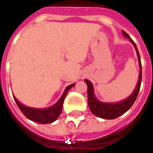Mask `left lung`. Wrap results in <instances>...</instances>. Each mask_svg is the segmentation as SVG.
<instances>
[{"instance_id": "1", "label": "left lung", "mask_w": 153, "mask_h": 153, "mask_svg": "<svg viewBox=\"0 0 153 153\" xmlns=\"http://www.w3.org/2000/svg\"><path fill=\"white\" fill-rule=\"evenodd\" d=\"M122 34L124 37L128 38L129 40V42L135 47L138 57L139 68H140L137 84L134 91L131 93V95L129 97H128L126 99L119 101V102H114V103L102 102L96 97L92 82L88 79H84V81L86 82V84L88 86V106H89L91 112L94 115H96L99 118L105 119V120L116 119V118L121 116L122 114H124L126 111H128L133 105V104L135 103V101L137 97L139 90H140V86H141V81H142V65H141V59H140L139 52H138L136 43L131 40L129 35L128 33H126L124 31H122Z\"/></svg>"}]
</instances>
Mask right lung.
<instances>
[{"label": "right lung", "instance_id": "add662e5", "mask_svg": "<svg viewBox=\"0 0 153 153\" xmlns=\"http://www.w3.org/2000/svg\"><path fill=\"white\" fill-rule=\"evenodd\" d=\"M75 83H73L69 86H67L61 96V97L58 99V101L53 105L52 106L48 107V108H34V107H29L21 104L15 97V102L16 103L18 108L22 111V113L30 120L40 123V124H49L54 122L55 120H57L59 115L62 112V108L64 100L65 98V96L67 92L74 86Z\"/></svg>", "mask_w": 153, "mask_h": 153}]
</instances>
